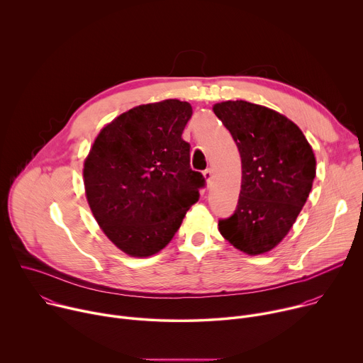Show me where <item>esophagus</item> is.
Listing matches in <instances>:
<instances>
[{
  "label": "esophagus",
  "mask_w": 363,
  "mask_h": 363,
  "mask_svg": "<svg viewBox=\"0 0 363 363\" xmlns=\"http://www.w3.org/2000/svg\"><path fill=\"white\" fill-rule=\"evenodd\" d=\"M203 178H205V181H206V185L210 186V184H211V181H213V169H211V168L203 171Z\"/></svg>",
  "instance_id": "obj_1"
}]
</instances>
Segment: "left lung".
I'll return each mask as SVG.
<instances>
[{
	"label": "left lung",
	"instance_id": "left-lung-1",
	"mask_svg": "<svg viewBox=\"0 0 363 363\" xmlns=\"http://www.w3.org/2000/svg\"><path fill=\"white\" fill-rule=\"evenodd\" d=\"M241 157V191L235 213L218 223L237 250L258 255L289 234L316 177L315 152L284 115L245 100L213 106Z\"/></svg>",
	"mask_w": 363,
	"mask_h": 363
}]
</instances>
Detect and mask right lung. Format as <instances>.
Here are the masks:
<instances>
[{
  "mask_svg": "<svg viewBox=\"0 0 363 363\" xmlns=\"http://www.w3.org/2000/svg\"><path fill=\"white\" fill-rule=\"evenodd\" d=\"M188 101L136 106L103 128L83 165L84 192L105 235L130 257L160 252L174 238L203 177L189 167L181 135Z\"/></svg>",
  "mask_w": 363,
  "mask_h": 363,
  "instance_id": "1",
  "label": "right lung"
}]
</instances>
